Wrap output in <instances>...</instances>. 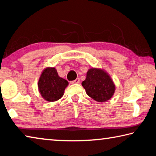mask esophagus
<instances>
[{
    "label": "esophagus",
    "instance_id": "1",
    "mask_svg": "<svg viewBox=\"0 0 156 156\" xmlns=\"http://www.w3.org/2000/svg\"><path fill=\"white\" fill-rule=\"evenodd\" d=\"M71 84H76V83H80V78H77L76 79V80H73V81H71L70 82Z\"/></svg>",
    "mask_w": 156,
    "mask_h": 156
}]
</instances>
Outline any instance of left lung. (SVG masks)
<instances>
[{
    "instance_id": "obj_1",
    "label": "left lung",
    "mask_w": 156,
    "mask_h": 156,
    "mask_svg": "<svg viewBox=\"0 0 156 156\" xmlns=\"http://www.w3.org/2000/svg\"><path fill=\"white\" fill-rule=\"evenodd\" d=\"M82 85L89 97L99 102L112 98L115 90L114 83L109 73L100 68L89 69Z\"/></svg>"
}]
</instances>
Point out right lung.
Returning <instances> with one entry per match:
<instances>
[{"label": "right lung", "instance_id": "obj_1", "mask_svg": "<svg viewBox=\"0 0 156 156\" xmlns=\"http://www.w3.org/2000/svg\"><path fill=\"white\" fill-rule=\"evenodd\" d=\"M68 84L67 80L58 74L56 68L46 67L39 78L38 87L43 98L48 102H54L61 98Z\"/></svg>", "mask_w": 156, "mask_h": 156}]
</instances>
